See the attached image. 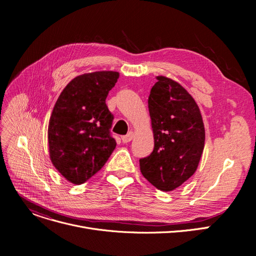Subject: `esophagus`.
I'll return each instance as SVG.
<instances>
[{
    "label": "esophagus",
    "instance_id": "34e87169",
    "mask_svg": "<svg viewBox=\"0 0 256 256\" xmlns=\"http://www.w3.org/2000/svg\"><path fill=\"white\" fill-rule=\"evenodd\" d=\"M132 138H134V132H130L128 134H126V136H122V137H121V140H122V142H124V143H128V142L132 141Z\"/></svg>",
    "mask_w": 256,
    "mask_h": 256
}]
</instances>
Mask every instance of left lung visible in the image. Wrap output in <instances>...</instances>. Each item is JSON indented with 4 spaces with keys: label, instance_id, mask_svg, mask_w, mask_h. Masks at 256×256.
<instances>
[{
    "label": "left lung",
    "instance_id": "obj_1",
    "mask_svg": "<svg viewBox=\"0 0 256 256\" xmlns=\"http://www.w3.org/2000/svg\"><path fill=\"white\" fill-rule=\"evenodd\" d=\"M156 78L148 98L154 147L139 162L143 176L156 189L168 192L195 173L206 132L199 108L186 90L166 76Z\"/></svg>",
    "mask_w": 256,
    "mask_h": 256
}]
</instances>
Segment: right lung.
<instances>
[{"label": "right lung", "instance_id": "right-lung-1", "mask_svg": "<svg viewBox=\"0 0 256 256\" xmlns=\"http://www.w3.org/2000/svg\"><path fill=\"white\" fill-rule=\"evenodd\" d=\"M118 76L115 72L78 76L67 84L54 106L48 124L50 156L74 184L91 178L115 150L110 130L114 116L106 98Z\"/></svg>", "mask_w": 256, "mask_h": 256}]
</instances>
